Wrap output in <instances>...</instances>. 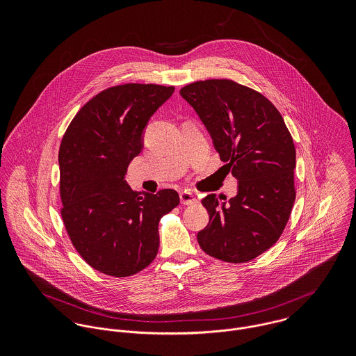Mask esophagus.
<instances>
[{"mask_svg":"<svg viewBox=\"0 0 356 356\" xmlns=\"http://www.w3.org/2000/svg\"><path fill=\"white\" fill-rule=\"evenodd\" d=\"M179 199H181V203L184 205H192V204H196V197L193 196L192 192L189 191H185V192H181L179 193Z\"/></svg>","mask_w":356,"mask_h":356,"instance_id":"esophagus-1","label":"esophagus"}]
</instances>
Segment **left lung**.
<instances>
[{
    "instance_id": "left-lung-1",
    "label": "left lung",
    "mask_w": 356,
    "mask_h": 356,
    "mask_svg": "<svg viewBox=\"0 0 356 356\" xmlns=\"http://www.w3.org/2000/svg\"><path fill=\"white\" fill-rule=\"evenodd\" d=\"M179 93L238 181L237 196L229 203L219 202L216 195L202 200L209 222L197 241L215 259L250 261L277 243L291 216L296 199L292 136L271 102L234 81H199Z\"/></svg>"
}]
</instances>
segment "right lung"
Segmentation results:
<instances>
[{
  "label": "right lung",
  "mask_w": 356,
  "mask_h": 356,
  "mask_svg": "<svg viewBox=\"0 0 356 356\" xmlns=\"http://www.w3.org/2000/svg\"><path fill=\"white\" fill-rule=\"evenodd\" d=\"M174 86L126 83L86 102L63 136L61 218L83 260L112 277L148 267L159 250V220L179 204L172 189L133 192L124 175L144 147V129Z\"/></svg>",
  "instance_id": "add662e5"
}]
</instances>
